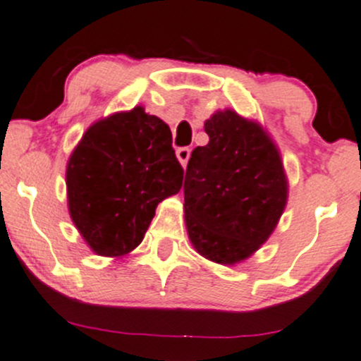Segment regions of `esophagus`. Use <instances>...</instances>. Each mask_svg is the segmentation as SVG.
Segmentation results:
<instances>
[{
  "label": "esophagus",
  "instance_id": "1",
  "mask_svg": "<svg viewBox=\"0 0 361 361\" xmlns=\"http://www.w3.org/2000/svg\"><path fill=\"white\" fill-rule=\"evenodd\" d=\"M176 159L180 160L181 166H187L188 159H190V148H178L176 150Z\"/></svg>",
  "mask_w": 361,
  "mask_h": 361
}]
</instances>
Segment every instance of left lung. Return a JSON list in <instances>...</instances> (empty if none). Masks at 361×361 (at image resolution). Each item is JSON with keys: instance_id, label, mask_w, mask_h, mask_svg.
Here are the masks:
<instances>
[{"instance_id": "obj_1", "label": "left lung", "mask_w": 361, "mask_h": 361, "mask_svg": "<svg viewBox=\"0 0 361 361\" xmlns=\"http://www.w3.org/2000/svg\"><path fill=\"white\" fill-rule=\"evenodd\" d=\"M206 147L185 174V225L199 255L221 265L250 258L274 232L288 201V178L271 134L238 111L204 122Z\"/></svg>"}]
</instances>
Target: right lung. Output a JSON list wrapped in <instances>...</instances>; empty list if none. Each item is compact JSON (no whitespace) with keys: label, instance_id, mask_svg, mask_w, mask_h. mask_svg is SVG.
<instances>
[{"label":"right lung","instance_id":"add662e5","mask_svg":"<svg viewBox=\"0 0 361 361\" xmlns=\"http://www.w3.org/2000/svg\"><path fill=\"white\" fill-rule=\"evenodd\" d=\"M171 129L134 106L94 122L66 166L68 209L96 255L122 258L143 241L157 204L178 194L183 169Z\"/></svg>","mask_w":361,"mask_h":361}]
</instances>
